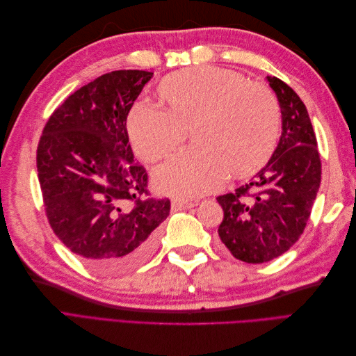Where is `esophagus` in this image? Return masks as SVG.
I'll return each mask as SVG.
<instances>
[{
  "label": "esophagus",
  "mask_w": 356,
  "mask_h": 356,
  "mask_svg": "<svg viewBox=\"0 0 356 356\" xmlns=\"http://www.w3.org/2000/svg\"><path fill=\"white\" fill-rule=\"evenodd\" d=\"M193 207H195V203L190 200H184V199L172 200V211H184V209H190Z\"/></svg>",
  "instance_id": "obj_1"
}]
</instances>
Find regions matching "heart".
<instances>
[{
    "label": "heart",
    "instance_id": "b5f03b06",
    "mask_svg": "<svg viewBox=\"0 0 356 356\" xmlns=\"http://www.w3.org/2000/svg\"><path fill=\"white\" fill-rule=\"evenodd\" d=\"M166 111L136 102L127 114L135 154L148 163L166 157L193 129V144L159 166L153 184L160 193L200 196L222 186L229 172L248 179L272 157L281 113L273 93L241 74L215 67L181 70L160 83Z\"/></svg>",
    "mask_w": 356,
    "mask_h": 356
}]
</instances>
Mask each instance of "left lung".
<instances>
[{
    "instance_id": "8db88e82",
    "label": "left lung",
    "mask_w": 356,
    "mask_h": 356,
    "mask_svg": "<svg viewBox=\"0 0 356 356\" xmlns=\"http://www.w3.org/2000/svg\"><path fill=\"white\" fill-rule=\"evenodd\" d=\"M282 134L267 165L234 193L218 196V234L241 261L260 264L282 255L303 233L321 184V159L310 117L298 95L276 77Z\"/></svg>"
}]
</instances>
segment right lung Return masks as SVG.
Listing matches in <instances>:
<instances>
[{
  "label": "right lung",
  "mask_w": 356,
  "mask_h": 356,
  "mask_svg": "<svg viewBox=\"0 0 356 356\" xmlns=\"http://www.w3.org/2000/svg\"><path fill=\"white\" fill-rule=\"evenodd\" d=\"M153 72L120 70L88 83L49 118L37 149L46 213L62 243L89 267L120 275L152 255L169 199L147 195L129 144L127 114Z\"/></svg>",
  "instance_id": "add662e5"
}]
</instances>
